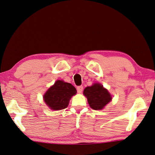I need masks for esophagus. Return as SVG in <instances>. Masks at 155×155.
Returning <instances> with one entry per match:
<instances>
[{"mask_svg":"<svg viewBox=\"0 0 155 155\" xmlns=\"http://www.w3.org/2000/svg\"><path fill=\"white\" fill-rule=\"evenodd\" d=\"M82 91H83V87H82V86H79V87H77L78 93H81L82 92Z\"/></svg>","mask_w":155,"mask_h":155,"instance_id":"34e87169","label":"esophagus"}]
</instances>
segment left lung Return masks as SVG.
Listing matches in <instances>:
<instances>
[{"instance_id":"1","label":"left lung","mask_w":155,"mask_h":155,"mask_svg":"<svg viewBox=\"0 0 155 155\" xmlns=\"http://www.w3.org/2000/svg\"><path fill=\"white\" fill-rule=\"evenodd\" d=\"M84 95L87 97L88 104L93 110H101L112 100L108 91L97 83L85 88Z\"/></svg>"}]
</instances>
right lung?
<instances>
[{"instance_id":"1","label":"right lung","mask_w":155,"mask_h":155,"mask_svg":"<svg viewBox=\"0 0 155 155\" xmlns=\"http://www.w3.org/2000/svg\"><path fill=\"white\" fill-rule=\"evenodd\" d=\"M76 93L77 91L71 84L58 80L45 93L44 100L51 109L62 110L67 107L71 97Z\"/></svg>"}]
</instances>
